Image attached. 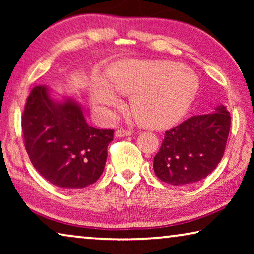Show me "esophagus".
I'll use <instances>...</instances> for the list:
<instances>
[{"mask_svg": "<svg viewBox=\"0 0 254 254\" xmlns=\"http://www.w3.org/2000/svg\"><path fill=\"white\" fill-rule=\"evenodd\" d=\"M131 131L130 130H125V129H118L116 131V136L117 137H127L130 136Z\"/></svg>", "mask_w": 254, "mask_h": 254, "instance_id": "esophagus-1", "label": "esophagus"}]
</instances>
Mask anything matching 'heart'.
I'll return each mask as SVG.
<instances>
[{
	"label": "heart",
	"mask_w": 254,
	"mask_h": 254,
	"mask_svg": "<svg viewBox=\"0 0 254 254\" xmlns=\"http://www.w3.org/2000/svg\"><path fill=\"white\" fill-rule=\"evenodd\" d=\"M199 78L185 65L166 60H129L113 65L105 82L95 81L90 98L104 111L120 106L117 93L131 96L130 107L145 127H171L185 117L199 91Z\"/></svg>",
	"instance_id": "1"
}]
</instances>
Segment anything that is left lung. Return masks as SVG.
<instances>
[{"label": "left lung", "mask_w": 254, "mask_h": 254, "mask_svg": "<svg viewBox=\"0 0 254 254\" xmlns=\"http://www.w3.org/2000/svg\"><path fill=\"white\" fill-rule=\"evenodd\" d=\"M231 118L224 105L194 116L165 133L154 158V171L173 186L190 185L207 178L223 157Z\"/></svg>", "instance_id": "obj_1"}]
</instances>
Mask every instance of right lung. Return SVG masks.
<instances>
[{
  "mask_svg": "<svg viewBox=\"0 0 254 254\" xmlns=\"http://www.w3.org/2000/svg\"><path fill=\"white\" fill-rule=\"evenodd\" d=\"M22 129L33 166L53 185L83 189L102 176L113 130L89 126L76 99L55 98L50 86H34L24 109Z\"/></svg>",
  "mask_w": 254,
  "mask_h": 254,
  "instance_id": "1",
  "label": "right lung"
}]
</instances>
